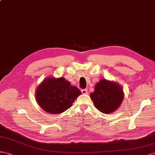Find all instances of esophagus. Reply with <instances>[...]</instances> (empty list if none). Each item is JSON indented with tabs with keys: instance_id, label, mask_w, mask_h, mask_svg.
<instances>
[{
	"instance_id": "obj_1",
	"label": "esophagus",
	"mask_w": 155,
	"mask_h": 155,
	"mask_svg": "<svg viewBox=\"0 0 155 155\" xmlns=\"http://www.w3.org/2000/svg\"><path fill=\"white\" fill-rule=\"evenodd\" d=\"M81 92L82 94H88V90L87 89H82L81 90Z\"/></svg>"
}]
</instances>
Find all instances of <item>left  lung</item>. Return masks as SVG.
<instances>
[{
    "label": "left lung",
    "instance_id": "1",
    "mask_svg": "<svg viewBox=\"0 0 155 155\" xmlns=\"http://www.w3.org/2000/svg\"><path fill=\"white\" fill-rule=\"evenodd\" d=\"M90 97L96 107L103 113L109 114L117 109L124 98L121 87L113 82L102 79L95 86Z\"/></svg>",
    "mask_w": 155,
    "mask_h": 155
}]
</instances>
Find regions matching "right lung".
<instances>
[{
	"label": "right lung",
	"instance_id": "1",
	"mask_svg": "<svg viewBox=\"0 0 155 155\" xmlns=\"http://www.w3.org/2000/svg\"><path fill=\"white\" fill-rule=\"evenodd\" d=\"M81 94L80 90L71 86L64 78L51 77L38 86L36 98L38 104L46 112L59 114L70 108Z\"/></svg>",
	"mask_w": 155,
	"mask_h": 155
}]
</instances>
